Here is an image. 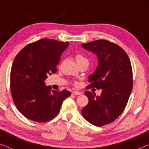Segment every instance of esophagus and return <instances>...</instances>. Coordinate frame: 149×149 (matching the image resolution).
<instances>
[{"mask_svg":"<svg viewBox=\"0 0 149 149\" xmlns=\"http://www.w3.org/2000/svg\"><path fill=\"white\" fill-rule=\"evenodd\" d=\"M72 94L76 95H80L81 94V93L80 91H72Z\"/></svg>","mask_w":149,"mask_h":149,"instance_id":"obj_1","label":"esophagus"}]
</instances>
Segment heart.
Masks as SVG:
<instances>
[{"label":"heart","mask_w":149,"mask_h":149,"mask_svg":"<svg viewBox=\"0 0 149 149\" xmlns=\"http://www.w3.org/2000/svg\"><path fill=\"white\" fill-rule=\"evenodd\" d=\"M75 60H76L77 64L80 63L81 62H84V61H87V59L85 58L84 56L81 54H77L75 56ZM88 62V61H87Z\"/></svg>","instance_id":"1"}]
</instances>
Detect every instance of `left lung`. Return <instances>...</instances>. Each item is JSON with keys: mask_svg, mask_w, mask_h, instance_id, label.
Instances as JSON below:
<instances>
[{"mask_svg": "<svg viewBox=\"0 0 149 149\" xmlns=\"http://www.w3.org/2000/svg\"><path fill=\"white\" fill-rule=\"evenodd\" d=\"M82 47L98 59V66L89 76L87 87L102 89L100 96L85 91L89 102L82 115L92 125L101 127L113 122L125 109L133 87L131 62L125 51L109 40H93Z\"/></svg>", "mask_w": 149, "mask_h": 149, "instance_id": "obj_1", "label": "left lung"}]
</instances>
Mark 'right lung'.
<instances>
[{
    "label": "right lung",
    "mask_w": 149,
    "mask_h": 149,
    "mask_svg": "<svg viewBox=\"0 0 149 149\" xmlns=\"http://www.w3.org/2000/svg\"><path fill=\"white\" fill-rule=\"evenodd\" d=\"M68 42L42 38L28 44L14 59L10 75L13 102L24 117L43 123L56 117L68 90H52L44 81L56 73L62 52Z\"/></svg>",
    "instance_id": "right-lung-1"
}]
</instances>
